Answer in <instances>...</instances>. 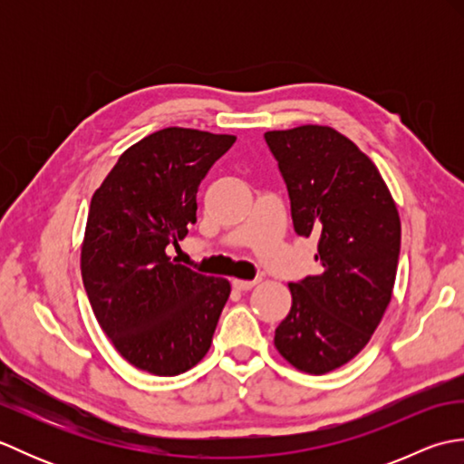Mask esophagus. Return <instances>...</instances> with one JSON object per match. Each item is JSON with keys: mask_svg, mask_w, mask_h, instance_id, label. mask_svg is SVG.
Returning <instances> with one entry per match:
<instances>
[{"mask_svg": "<svg viewBox=\"0 0 464 464\" xmlns=\"http://www.w3.org/2000/svg\"><path fill=\"white\" fill-rule=\"evenodd\" d=\"M233 289H237V291H249V289H253L255 285H257V281H243V279H233Z\"/></svg>", "mask_w": 464, "mask_h": 464, "instance_id": "34e87169", "label": "esophagus"}]
</instances>
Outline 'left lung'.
<instances>
[{
	"label": "left lung",
	"instance_id": "8db88e82",
	"mask_svg": "<svg viewBox=\"0 0 464 464\" xmlns=\"http://www.w3.org/2000/svg\"><path fill=\"white\" fill-rule=\"evenodd\" d=\"M291 199L295 233L319 237V275L289 283L293 304L275 347L324 374L362 351L395 287L401 219L377 167L327 125L265 133Z\"/></svg>",
	"mask_w": 464,
	"mask_h": 464
}]
</instances>
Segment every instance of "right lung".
Instances as JSON below:
<instances>
[{"label": "right lung", "instance_id": "right-lung-1", "mask_svg": "<svg viewBox=\"0 0 464 464\" xmlns=\"http://www.w3.org/2000/svg\"><path fill=\"white\" fill-rule=\"evenodd\" d=\"M235 135L167 127L127 150L92 197L82 277L97 323L133 367L175 377L211 347L231 285L171 261L197 189Z\"/></svg>", "mask_w": 464, "mask_h": 464}]
</instances>
